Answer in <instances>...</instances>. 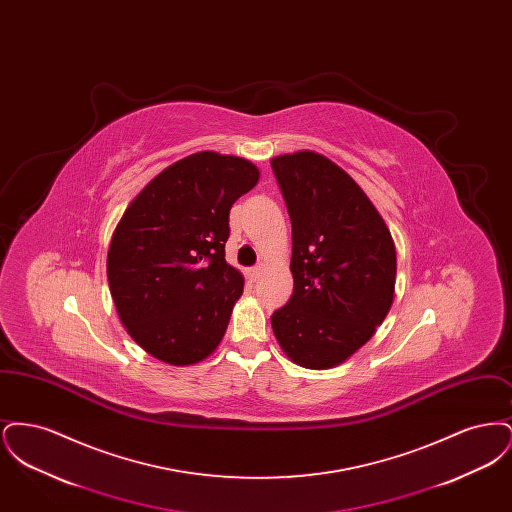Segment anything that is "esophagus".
<instances>
[{"instance_id":"1","label":"esophagus","mask_w":512,"mask_h":512,"mask_svg":"<svg viewBox=\"0 0 512 512\" xmlns=\"http://www.w3.org/2000/svg\"><path fill=\"white\" fill-rule=\"evenodd\" d=\"M245 274H247V278H249L251 282H257V280H259V276L263 274V267L247 268V272H245Z\"/></svg>"}]
</instances>
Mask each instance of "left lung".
Listing matches in <instances>:
<instances>
[{"instance_id":"left-lung-1","label":"left lung","mask_w":512,"mask_h":512,"mask_svg":"<svg viewBox=\"0 0 512 512\" xmlns=\"http://www.w3.org/2000/svg\"><path fill=\"white\" fill-rule=\"evenodd\" d=\"M292 219L293 293L270 324L295 365L347 361L390 313L397 257L361 186L315 151L270 161Z\"/></svg>"}]
</instances>
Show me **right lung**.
Masks as SVG:
<instances>
[{
    "mask_svg": "<svg viewBox=\"0 0 512 512\" xmlns=\"http://www.w3.org/2000/svg\"><path fill=\"white\" fill-rule=\"evenodd\" d=\"M242 157L199 151L159 172L119 220L107 280L126 332L167 365L209 357L244 293L224 259L228 215L259 182Z\"/></svg>",
    "mask_w": 512,
    "mask_h": 512,
    "instance_id": "obj_1",
    "label": "right lung"
}]
</instances>
